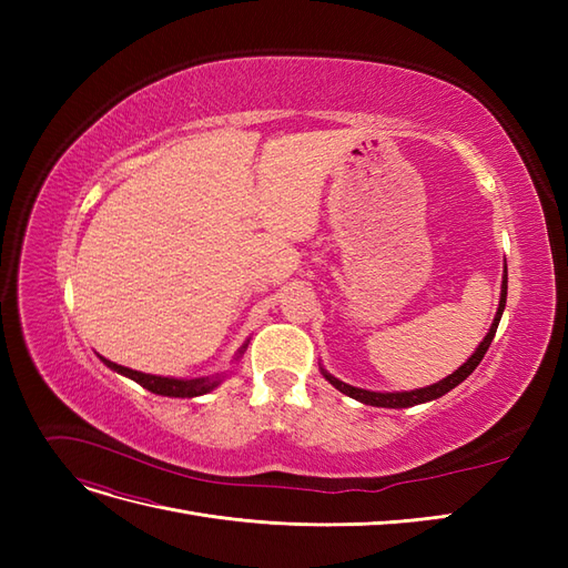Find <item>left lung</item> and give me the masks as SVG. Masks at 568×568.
Masks as SVG:
<instances>
[{
    "instance_id": "obj_1",
    "label": "left lung",
    "mask_w": 568,
    "mask_h": 568,
    "mask_svg": "<svg viewBox=\"0 0 568 568\" xmlns=\"http://www.w3.org/2000/svg\"><path fill=\"white\" fill-rule=\"evenodd\" d=\"M505 303H507V267H505V277H503V296H500V307H497V315L493 320V326L490 332L486 334V338L480 341V346L476 348V353L464 363L457 372H453L448 379H443L434 386H426V388H417V390H405V393H374V390H363V388H355V386H348L343 384L338 379H334V376H329L324 372L326 379H329V384L334 388H338L341 393L351 395V398L365 403V405H374V407H412V405H419V403H426V400H436L440 398V395H445L448 390H453L457 384H462L467 376L478 367L480 359H484L486 351L490 348L493 343V336L497 332V324H500V317H503V311H505Z\"/></svg>"
}]
</instances>
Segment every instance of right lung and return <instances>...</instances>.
Listing matches in <instances>:
<instances>
[{"instance_id":"add662e5","label":"right lung","mask_w":568,"mask_h":568,"mask_svg":"<svg viewBox=\"0 0 568 568\" xmlns=\"http://www.w3.org/2000/svg\"><path fill=\"white\" fill-rule=\"evenodd\" d=\"M101 359H104L111 369L130 376L132 382L144 386L146 390L159 393V395H170V398H194V395H203L217 386V379H209V376H199V379H168V376H153V374L128 369L123 365L111 363V359H106V357H101Z\"/></svg>"}]
</instances>
